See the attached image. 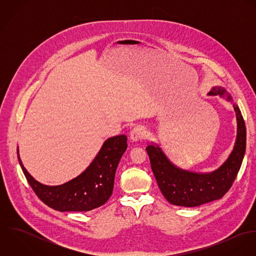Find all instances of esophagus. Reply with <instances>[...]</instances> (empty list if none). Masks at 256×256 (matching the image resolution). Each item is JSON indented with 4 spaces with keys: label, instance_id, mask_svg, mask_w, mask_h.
<instances>
[{
    "label": "esophagus",
    "instance_id": "34e87169",
    "mask_svg": "<svg viewBox=\"0 0 256 256\" xmlns=\"http://www.w3.org/2000/svg\"><path fill=\"white\" fill-rule=\"evenodd\" d=\"M144 135H145V132L142 128L135 127L130 133V139L132 142H138L139 140L144 138Z\"/></svg>",
    "mask_w": 256,
    "mask_h": 256
}]
</instances>
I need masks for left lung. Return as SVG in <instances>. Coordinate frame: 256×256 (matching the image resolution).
<instances>
[{"mask_svg": "<svg viewBox=\"0 0 256 256\" xmlns=\"http://www.w3.org/2000/svg\"><path fill=\"white\" fill-rule=\"evenodd\" d=\"M208 96H219L232 104L236 119V137L228 158L208 172H191L176 166L158 144L146 146L152 170L164 198L172 205L197 207L220 199L230 188L240 168L246 145L244 120L232 96L222 86H213Z\"/></svg>", "mask_w": 256, "mask_h": 256, "instance_id": "left-lung-1", "label": "left lung"}]
</instances>
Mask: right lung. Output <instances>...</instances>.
Returning a JSON list of instances; mask_svg holds the SVG:
<instances>
[{
    "mask_svg": "<svg viewBox=\"0 0 256 256\" xmlns=\"http://www.w3.org/2000/svg\"><path fill=\"white\" fill-rule=\"evenodd\" d=\"M126 148L125 135L108 138L82 174L60 185H45L37 182L22 164L18 146L16 150L28 182L43 203L60 212H86L102 206L110 199L115 172Z\"/></svg>",
    "mask_w": 256,
    "mask_h": 256,
    "instance_id": "1",
    "label": "right lung"
}]
</instances>
